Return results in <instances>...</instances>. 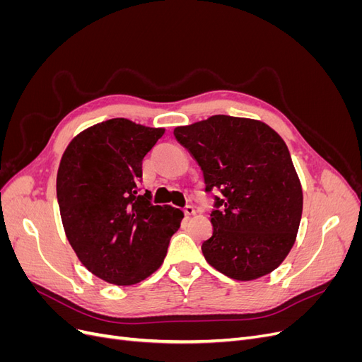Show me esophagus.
I'll return each instance as SVG.
<instances>
[{"mask_svg": "<svg viewBox=\"0 0 362 362\" xmlns=\"http://www.w3.org/2000/svg\"><path fill=\"white\" fill-rule=\"evenodd\" d=\"M184 214H185V216H187V217H189V216H194V214H196V211H194V208H193L192 205H187V206H185V208H184Z\"/></svg>", "mask_w": 362, "mask_h": 362, "instance_id": "34e87169", "label": "esophagus"}]
</instances>
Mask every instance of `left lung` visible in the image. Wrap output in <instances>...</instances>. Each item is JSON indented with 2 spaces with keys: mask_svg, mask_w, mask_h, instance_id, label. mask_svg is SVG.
Segmentation results:
<instances>
[{
  "mask_svg": "<svg viewBox=\"0 0 362 362\" xmlns=\"http://www.w3.org/2000/svg\"><path fill=\"white\" fill-rule=\"evenodd\" d=\"M173 136L198 161L205 192L218 190L202 243L210 266L258 279L286 259L299 231L303 193L286 141L261 120L216 115Z\"/></svg>",
  "mask_w": 362,
  "mask_h": 362,
  "instance_id": "1",
  "label": "left lung"
}]
</instances>
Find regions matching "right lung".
Segmentation results:
<instances>
[{"label":"right lung","mask_w":362,"mask_h":362,"mask_svg":"<svg viewBox=\"0 0 362 362\" xmlns=\"http://www.w3.org/2000/svg\"><path fill=\"white\" fill-rule=\"evenodd\" d=\"M164 134L124 117L76 134L57 172L60 216L74 252L95 276L134 286L151 276L168 254L182 211L140 194L141 161Z\"/></svg>","instance_id":"obj_1"}]
</instances>
